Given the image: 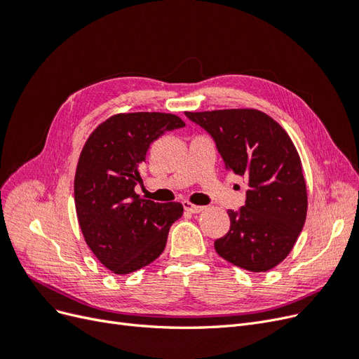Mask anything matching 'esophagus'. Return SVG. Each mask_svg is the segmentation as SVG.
Instances as JSON below:
<instances>
[{
  "label": "esophagus",
  "instance_id": "1",
  "mask_svg": "<svg viewBox=\"0 0 359 359\" xmlns=\"http://www.w3.org/2000/svg\"><path fill=\"white\" fill-rule=\"evenodd\" d=\"M182 205H184V210L189 211V212H191V214H198V212H202V211L205 210V206L194 205V203H191L190 201H184V202H182Z\"/></svg>",
  "mask_w": 359,
  "mask_h": 359
}]
</instances>
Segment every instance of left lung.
<instances>
[{
    "label": "left lung",
    "mask_w": 359,
    "mask_h": 359,
    "mask_svg": "<svg viewBox=\"0 0 359 359\" xmlns=\"http://www.w3.org/2000/svg\"><path fill=\"white\" fill-rule=\"evenodd\" d=\"M215 140L224 168L248 181L245 205L214 248L227 262L265 273L285 260L307 217V186L292 139L257 109L186 112Z\"/></svg>",
    "instance_id": "8db88e82"
}]
</instances>
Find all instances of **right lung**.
I'll return each mask as SVG.
<instances>
[{
    "label": "right lung",
    "mask_w": 359,
    "mask_h": 359,
    "mask_svg": "<svg viewBox=\"0 0 359 359\" xmlns=\"http://www.w3.org/2000/svg\"><path fill=\"white\" fill-rule=\"evenodd\" d=\"M184 126L173 114H116L86 139L74 175L76 214L85 243L114 274L154 262L184 212L180 202L158 203L135 191L149 145Z\"/></svg>",
    "instance_id": "1"
}]
</instances>
